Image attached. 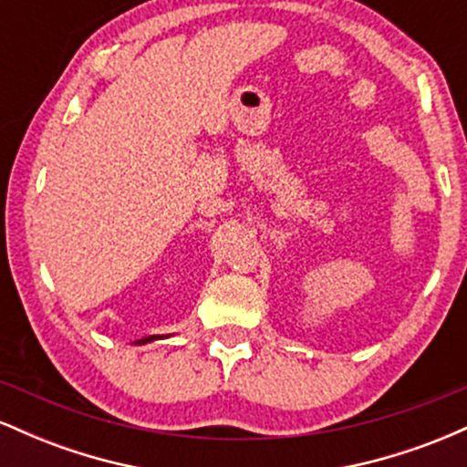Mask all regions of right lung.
Listing matches in <instances>:
<instances>
[{
    "instance_id": "obj_1",
    "label": "right lung",
    "mask_w": 467,
    "mask_h": 467,
    "mask_svg": "<svg viewBox=\"0 0 467 467\" xmlns=\"http://www.w3.org/2000/svg\"><path fill=\"white\" fill-rule=\"evenodd\" d=\"M160 337H166V336H149V337H142V340H136V342H138V345H147V342L160 340Z\"/></svg>"
}]
</instances>
